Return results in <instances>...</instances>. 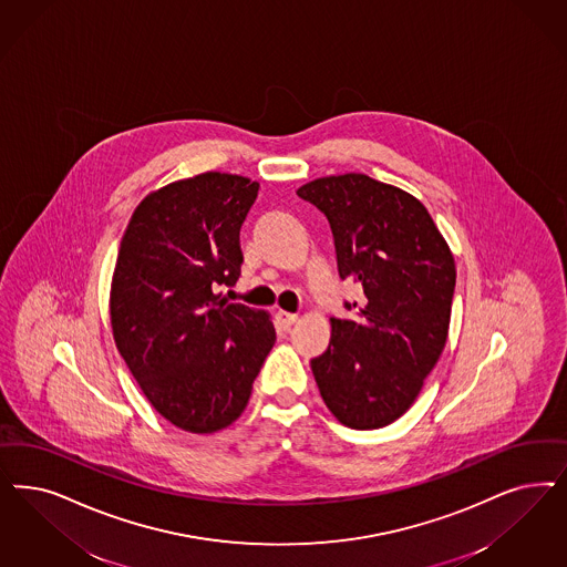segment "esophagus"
<instances>
[{
  "label": "esophagus",
  "instance_id": "obj_1",
  "mask_svg": "<svg viewBox=\"0 0 567 567\" xmlns=\"http://www.w3.org/2000/svg\"><path fill=\"white\" fill-rule=\"evenodd\" d=\"M276 322H278V327L282 329V331H287V329H291L295 322H297V313L291 312H276Z\"/></svg>",
  "mask_w": 567,
  "mask_h": 567
}]
</instances>
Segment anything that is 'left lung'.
Instances as JSON below:
<instances>
[{
  "label": "left lung",
  "mask_w": 567,
  "mask_h": 567,
  "mask_svg": "<svg viewBox=\"0 0 567 567\" xmlns=\"http://www.w3.org/2000/svg\"><path fill=\"white\" fill-rule=\"evenodd\" d=\"M297 196L331 224L341 280L362 285L331 318V343L312 358L329 411L352 430H379L409 411L449 337L454 257L414 196L364 174L320 177Z\"/></svg>",
  "instance_id": "1"
}]
</instances>
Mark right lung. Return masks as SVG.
I'll return each mask as SVG.
<instances>
[{
  "label": "right lung",
  "mask_w": 567,
  "mask_h": 567,
  "mask_svg": "<svg viewBox=\"0 0 567 567\" xmlns=\"http://www.w3.org/2000/svg\"><path fill=\"white\" fill-rule=\"evenodd\" d=\"M259 184L200 174L146 196L121 238L111 289L117 350L176 427L214 433L245 411L276 341L270 316L215 293L243 266L240 228Z\"/></svg>",
  "instance_id": "right-lung-1"
}]
</instances>
